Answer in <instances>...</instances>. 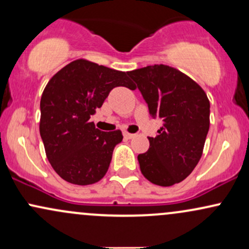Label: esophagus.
Returning a JSON list of instances; mask_svg holds the SVG:
<instances>
[{"label": "esophagus", "mask_w": 249, "mask_h": 249, "mask_svg": "<svg viewBox=\"0 0 249 249\" xmlns=\"http://www.w3.org/2000/svg\"><path fill=\"white\" fill-rule=\"evenodd\" d=\"M134 136H136V134L128 133V132H124V137H125V138H126V139H132Z\"/></svg>", "instance_id": "esophagus-1"}]
</instances>
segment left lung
<instances>
[{
    "mask_svg": "<svg viewBox=\"0 0 249 249\" xmlns=\"http://www.w3.org/2000/svg\"><path fill=\"white\" fill-rule=\"evenodd\" d=\"M136 82L150 115L160 118L150 148L138 156L142 176L154 185L172 186L190 176L201 158L210 130V101L193 79L164 64L127 73Z\"/></svg>",
    "mask_w": 249,
    "mask_h": 249,
    "instance_id": "obj_1",
    "label": "left lung"
}]
</instances>
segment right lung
I'll use <instances>...</instances> for the list:
<instances>
[{"label": "right lung", "mask_w": 249, "mask_h": 249, "mask_svg": "<svg viewBox=\"0 0 249 249\" xmlns=\"http://www.w3.org/2000/svg\"><path fill=\"white\" fill-rule=\"evenodd\" d=\"M127 73L77 59L48 82L41 98L39 133L48 160L65 181L91 185L107 172L123 134L103 132L89 119L113 88L136 89Z\"/></svg>", "instance_id": "obj_1"}]
</instances>
